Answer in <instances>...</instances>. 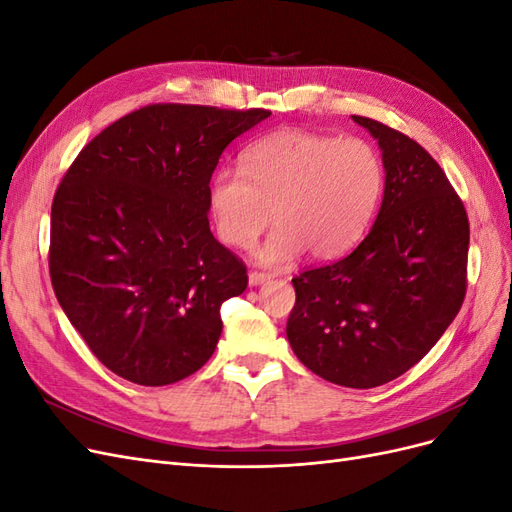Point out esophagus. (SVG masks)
<instances>
[{"instance_id":"obj_1","label":"esophagus","mask_w":512,"mask_h":512,"mask_svg":"<svg viewBox=\"0 0 512 512\" xmlns=\"http://www.w3.org/2000/svg\"><path fill=\"white\" fill-rule=\"evenodd\" d=\"M271 280L269 273H260V271H250V286H260Z\"/></svg>"}]
</instances>
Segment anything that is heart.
I'll return each mask as SVG.
<instances>
[{"label": "heart", "instance_id": "obj_1", "mask_svg": "<svg viewBox=\"0 0 512 512\" xmlns=\"http://www.w3.org/2000/svg\"><path fill=\"white\" fill-rule=\"evenodd\" d=\"M243 168H222L209 203L224 243L247 250L275 215L277 226L260 247L267 265L299 254L331 260L359 243L384 188L378 151L363 138L277 130L252 143Z\"/></svg>", "mask_w": 512, "mask_h": 512}]
</instances>
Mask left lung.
<instances>
[{
  "label": "left lung",
  "instance_id": "left-lung-1",
  "mask_svg": "<svg viewBox=\"0 0 512 512\" xmlns=\"http://www.w3.org/2000/svg\"><path fill=\"white\" fill-rule=\"evenodd\" d=\"M378 141L384 196L354 250L292 277L286 335L316 376L374 389L436 346L466 297L470 224L429 153L380 121L352 115Z\"/></svg>",
  "mask_w": 512,
  "mask_h": 512
}]
</instances>
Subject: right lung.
<instances>
[{
    "mask_svg": "<svg viewBox=\"0 0 512 512\" xmlns=\"http://www.w3.org/2000/svg\"><path fill=\"white\" fill-rule=\"evenodd\" d=\"M269 115L149 104L104 128L61 179L53 290L113 374L164 386L211 359L220 307L247 288V271L209 228V181L222 151Z\"/></svg>",
    "mask_w": 512,
    "mask_h": 512,
    "instance_id": "1",
    "label": "right lung"
}]
</instances>
